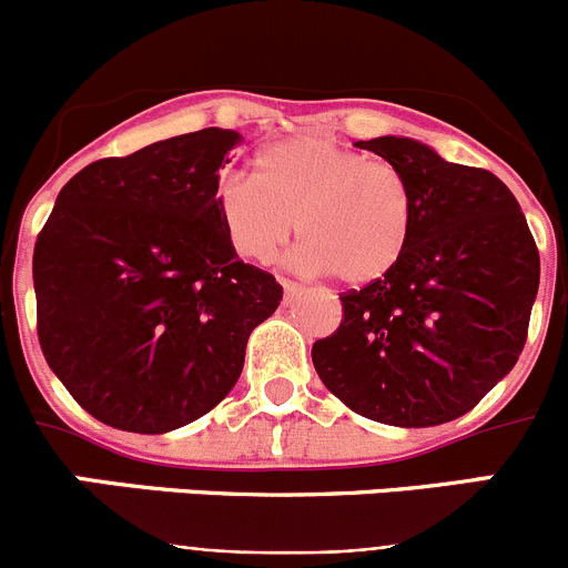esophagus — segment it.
Returning <instances> with one entry per match:
<instances>
[{
    "mask_svg": "<svg viewBox=\"0 0 568 568\" xmlns=\"http://www.w3.org/2000/svg\"><path fill=\"white\" fill-rule=\"evenodd\" d=\"M283 291H285V300H296V296H302V285L294 283V280H283Z\"/></svg>",
    "mask_w": 568,
    "mask_h": 568,
    "instance_id": "obj_1",
    "label": "esophagus"
}]
</instances>
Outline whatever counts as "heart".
Instances as JSON below:
<instances>
[{
    "label": "heart",
    "instance_id": "heart-1",
    "mask_svg": "<svg viewBox=\"0 0 568 568\" xmlns=\"http://www.w3.org/2000/svg\"><path fill=\"white\" fill-rule=\"evenodd\" d=\"M216 214L244 261H272L296 227L305 236L296 266L365 285L393 272L409 247L415 194L385 159L300 134L263 148L255 175L222 178Z\"/></svg>",
    "mask_w": 568,
    "mask_h": 568
}]
</instances>
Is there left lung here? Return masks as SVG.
Returning a JSON list of instances; mask_svg holds the SVG:
<instances>
[{
  "label": "left lung",
  "mask_w": 568,
  "mask_h": 568,
  "mask_svg": "<svg viewBox=\"0 0 568 568\" xmlns=\"http://www.w3.org/2000/svg\"><path fill=\"white\" fill-rule=\"evenodd\" d=\"M409 178L415 227L393 272L341 296L313 343L326 390L400 428L473 409L517 365L538 291V250L511 189L409 136L354 142Z\"/></svg>",
  "instance_id": "1"
}]
</instances>
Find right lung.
<instances>
[{"mask_svg": "<svg viewBox=\"0 0 568 568\" xmlns=\"http://www.w3.org/2000/svg\"><path fill=\"white\" fill-rule=\"evenodd\" d=\"M242 142L203 129L99 159L57 194L32 255L38 341L65 390L120 432L164 434L214 409L283 285L239 261L216 214Z\"/></svg>", "mask_w": 568, "mask_h": 568, "instance_id": "right-lung-1", "label": "right lung"}]
</instances>
